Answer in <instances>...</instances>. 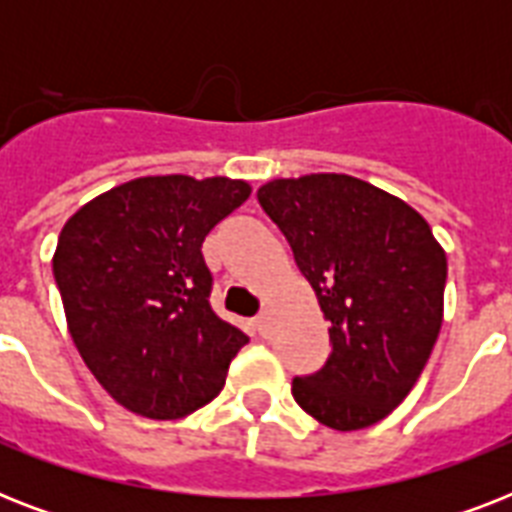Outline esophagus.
<instances>
[{
    "mask_svg": "<svg viewBox=\"0 0 512 512\" xmlns=\"http://www.w3.org/2000/svg\"><path fill=\"white\" fill-rule=\"evenodd\" d=\"M255 332L260 337H268V332H271V319H268V316H257L255 319Z\"/></svg>",
    "mask_w": 512,
    "mask_h": 512,
    "instance_id": "esophagus-1",
    "label": "esophagus"
}]
</instances>
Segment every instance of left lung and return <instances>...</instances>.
I'll return each mask as SVG.
<instances>
[{
    "label": "left lung",
    "instance_id": "8db88e82",
    "mask_svg": "<svg viewBox=\"0 0 512 512\" xmlns=\"http://www.w3.org/2000/svg\"><path fill=\"white\" fill-rule=\"evenodd\" d=\"M257 201L329 321L327 364L295 377L292 396L332 430L385 420L420 380L441 332L444 247L404 199L350 175L276 177Z\"/></svg>",
    "mask_w": 512,
    "mask_h": 512
}]
</instances>
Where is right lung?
Here are the masks:
<instances>
[{
	"instance_id": "add662e5",
	"label": "right lung",
	"mask_w": 512,
	"mask_h": 512,
	"mask_svg": "<svg viewBox=\"0 0 512 512\" xmlns=\"http://www.w3.org/2000/svg\"><path fill=\"white\" fill-rule=\"evenodd\" d=\"M249 193L231 177H138L63 225L52 273L68 332L124 409L180 420L223 390L249 337L212 311L201 244Z\"/></svg>"
}]
</instances>
